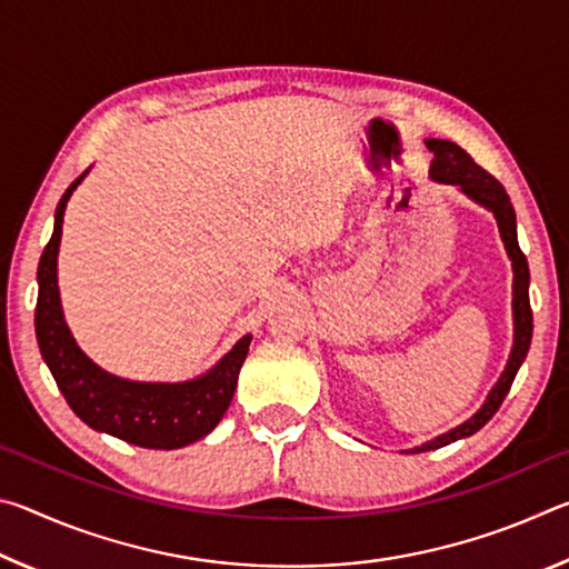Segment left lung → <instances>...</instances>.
Segmentation results:
<instances>
[{
	"mask_svg": "<svg viewBox=\"0 0 569 569\" xmlns=\"http://www.w3.org/2000/svg\"><path fill=\"white\" fill-rule=\"evenodd\" d=\"M427 148L435 152L431 158V168H429V178L435 182H445V186H455L469 200H475L477 206L487 208L489 213L495 216L497 228H499V238H502L505 250L512 261V323H515V336H512V349H509V359L505 363L502 377L497 379L492 391L487 393V399L481 407L471 413L467 421H461L459 427L445 431L435 439L423 441L419 447L403 449L411 451V455H419V451H431L439 447H447L451 441L471 437L475 431H479L485 423L495 417L497 409L502 407V401L507 397L509 387L517 377L519 366L527 359L529 351V341H532V308H529V266L522 250H519L517 243V216L515 208L509 203L507 190L502 188V182L497 178L489 176L487 170H481L475 160H471L465 150H461L457 142L449 140H439V138H427Z\"/></svg>",
	"mask_w": 569,
	"mask_h": 569,
	"instance_id": "1",
	"label": "left lung"
}]
</instances>
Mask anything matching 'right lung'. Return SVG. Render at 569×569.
I'll return each instance as SVG.
<instances>
[{
	"instance_id": "obj_1",
	"label": "right lung",
	"mask_w": 569,
	"mask_h": 569,
	"mask_svg": "<svg viewBox=\"0 0 569 569\" xmlns=\"http://www.w3.org/2000/svg\"><path fill=\"white\" fill-rule=\"evenodd\" d=\"M88 172L90 168L64 190L62 200L57 203L52 238L44 246L40 268H37L40 293H37L34 308V331L40 353L70 409L94 431L146 449L188 447L210 435L223 419L253 336H240L233 349L220 356V361L188 381L122 379L94 363L77 346L64 321L60 286H57L64 208Z\"/></svg>"
}]
</instances>
